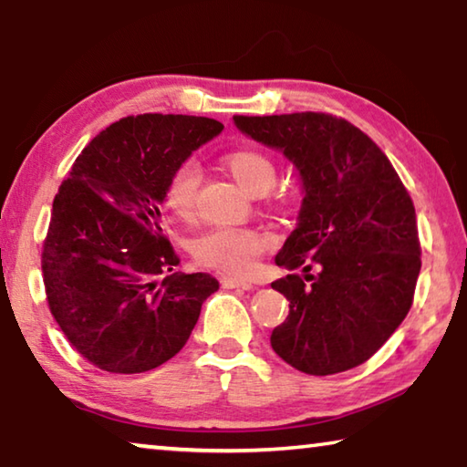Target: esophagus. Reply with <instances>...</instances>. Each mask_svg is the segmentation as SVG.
I'll use <instances>...</instances> for the list:
<instances>
[{"instance_id":"esophagus-1","label":"esophagus","mask_w":467,"mask_h":467,"mask_svg":"<svg viewBox=\"0 0 467 467\" xmlns=\"http://www.w3.org/2000/svg\"><path fill=\"white\" fill-rule=\"evenodd\" d=\"M220 284H223L224 288H243V290H251L253 284L249 280H239V278H228V275H224L223 280H220Z\"/></svg>"}]
</instances>
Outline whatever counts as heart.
I'll return each mask as SVG.
<instances>
[{
    "label": "heart",
    "mask_w": 467,
    "mask_h": 467,
    "mask_svg": "<svg viewBox=\"0 0 467 467\" xmlns=\"http://www.w3.org/2000/svg\"><path fill=\"white\" fill-rule=\"evenodd\" d=\"M224 169L244 192L259 195L270 192L278 177V169L270 154L259 148H234L223 156ZM200 175L192 162H185L171 172L164 183L162 203L171 214L189 220L195 214ZM272 239L262 231L243 226H212L193 241L197 264L228 275H247L257 265L259 257L270 249Z\"/></svg>",
    "instance_id": "heart-1"
}]
</instances>
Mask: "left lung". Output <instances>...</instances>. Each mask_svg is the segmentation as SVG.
Segmentation results:
<instances>
[{
	"mask_svg": "<svg viewBox=\"0 0 467 467\" xmlns=\"http://www.w3.org/2000/svg\"><path fill=\"white\" fill-rule=\"evenodd\" d=\"M233 119L280 148L305 187L298 226L275 255L292 274L272 282L290 300L286 321L272 331L274 352L306 375L362 365L414 303L422 249L412 197L383 150L342 117L305 110Z\"/></svg>",
	"mask_w": 467,
	"mask_h": 467,
	"instance_id": "8db88e82",
	"label": "left lung"
}]
</instances>
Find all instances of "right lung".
<instances>
[{"label": "right lung", "mask_w": 467, "mask_h": 467, "mask_svg": "<svg viewBox=\"0 0 467 467\" xmlns=\"http://www.w3.org/2000/svg\"><path fill=\"white\" fill-rule=\"evenodd\" d=\"M224 125L144 113L102 130L53 200L41 267L49 311L74 350L107 373L136 375L185 346L214 275L172 272L161 220L164 183Z\"/></svg>", "instance_id": "obj_1"}]
</instances>
